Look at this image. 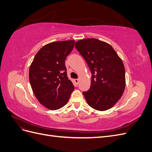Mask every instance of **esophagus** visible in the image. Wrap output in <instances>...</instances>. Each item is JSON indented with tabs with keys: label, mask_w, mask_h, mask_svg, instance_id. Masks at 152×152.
<instances>
[{
	"label": "esophagus",
	"mask_w": 152,
	"mask_h": 152,
	"mask_svg": "<svg viewBox=\"0 0 152 152\" xmlns=\"http://www.w3.org/2000/svg\"><path fill=\"white\" fill-rule=\"evenodd\" d=\"M74 82H75V83L77 85L78 84H79V79H74Z\"/></svg>",
	"instance_id": "34e87169"
}]
</instances>
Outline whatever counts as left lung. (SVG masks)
Listing matches in <instances>:
<instances>
[{
  "label": "left lung",
  "mask_w": 152,
  "mask_h": 152,
  "mask_svg": "<svg viewBox=\"0 0 152 152\" xmlns=\"http://www.w3.org/2000/svg\"><path fill=\"white\" fill-rule=\"evenodd\" d=\"M92 73L90 89L83 92L91 107L105 111L121 99L126 87L125 68L111 45L96 39H85L75 43Z\"/></svg>",
  "instance_id": "8db88e82"
}]
</instances>
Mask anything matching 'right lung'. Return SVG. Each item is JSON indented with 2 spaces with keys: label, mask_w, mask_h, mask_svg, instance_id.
I'll list each match as a JSON object with an SVG mask.
<instances>
[{
  "label": "right lung",
  "mask_w": 152,
  "mask_h": 152,
  "mask_svg": "<svg viewBox=\"0 0 152 152\" xmlns=\"http://www.w3.org/2000/svg\"><path fill=\"white\" fill-rule=\"evenodd\" d=\"M74 44L72 40L49 43L39 50L31 63L29 80L32 91L40 103L49 110L64 107L74 89L65 65Z\"/></svg>",
  "instance_id": "obj_1"
}]
</instances>
